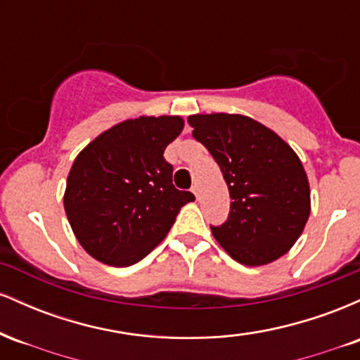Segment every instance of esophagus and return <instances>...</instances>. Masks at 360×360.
Wrapping results in <instances>:
<instances>
[{"mask_svg":"<svg viewBox=\"0 0 360 360\" xmlns=\"http://www.w3.org/2000/svg\"><path fill=\"white\" fill-rule=\"evenodd\" d=\"M191 191L194 193V196H196V198L200 196V189H198V184H194V186H193V188H191Z\"/></svg>","mask_w":360,"mask_h":360,"instance_id":"esophagus-1","label":"esophagus"}]
</instances>
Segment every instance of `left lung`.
Instances as JSON below:
<instances>
[{"label":"left lung","instance_id":"8db88e82","mask_svg":"<svg viewBox=\"0 0 360 360\" xmlns=\"http://www.w3.org/2000/svg\"><path fill=\"white\" fill-rule=\"evenodd\" d=\"M193 137L208 148L229 186V220L213 237L243 266H266L295 245L311 201L307 172L296 152L271 128L243 115L188 118Z\"/></svg>","mask_w":360,"mask_h":360}]
</instances>
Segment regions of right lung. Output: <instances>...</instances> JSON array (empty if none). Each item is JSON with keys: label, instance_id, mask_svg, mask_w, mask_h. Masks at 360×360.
<instances>
[{"label": "right lung", "instance_id": "right-lung-1", "mask_svg": "<svg viewBox=\"0 0 360 360\" xmlns=\"http://www.w3.org/2000/svg\"><path fill=\"white\" fill-rule=\"evenodd\" d=\"M181 117H140L103 131L74 160L64 210L91 257L113 267L137 264L162 242L194 200L172 184L164 150L183 131Z\"/></svg>", "mask_w": 360, "mask_h": 360}]
</instances>
